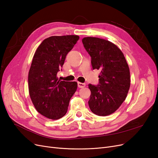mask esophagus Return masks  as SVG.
<instances>
[{
  "mask_svg": "<svg viewBox=\"0 0 158 158\" xmlns=\"http://www.w3.org/2000/svg\"><path fill=\"white\" fill-rule=\"evenodd\" d=\"M78 86L80 88H83L85 86V83H82V82H78Z\"/></svg>",
  "mask_w": 158,
  "mask_h": 158,
  "instance_id": "esophagus-1",
  "label": "esophagus"
}]
</instances>
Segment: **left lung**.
<instances>
[{
  "instance_id": "left-lung-1",
  "label": "left lung",
  "mask_w": 158,
  "mask_h": 158,
  "mask_svg": "<svg viewBox=\"0 0 158 158\" xmlns=\"http://www.w3.org/2000/svg\"><path fill=\"white\" fill-rule=\"evenodd\" d=\"M91 56L93 69L100 70L99 84H89V107L94 114L107 116L113 113L125 101L130 88V70L122 51L113 43L98 37L82 39Z\"/></svg>"
}]
</instances>
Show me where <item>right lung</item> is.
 Here are the masks:
<instances>
[{"label":"right lung","mask_w":158,"mask_h":158,"mask_svg":"<svg viewBox=\"0 0 158 158\" xmlns=\"http://www.w3.org/2000/svg\"><path fill=\"white\" fill-rule=\"evenodd\" d=\"M78 40V35L49 37L33 56L28 74L30 96L37 111L48 118L63 117L77 89V82L61 81L56 74Z\"/></svg>","instance_id":"obj_1"}]
</instances>
